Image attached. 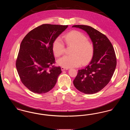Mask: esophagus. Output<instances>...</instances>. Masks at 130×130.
Returning a JSON list of instances; mask_svg holds the SVG:
<instances>
[{"label":"esophagus","mask_w":130,"mask_h":130,"mask_svg":"<svg viewBox=\"0 0 130 130\" xmlns=\"http://www.w3.org/2000/svg\"><path fill=\"white\" fill-rule=\"evenodd\" d=\"M61 70H62V71H64V70H68V68H65V67H62L61 68Z\"/></svg>","instance_id":"1"}]
</instances>
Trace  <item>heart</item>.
<instances>
[{
    "label": "heart",
    "mask_w": 130,
    "mask_h": 130,
    "mask_svg": "<svg viewBox=\"0 0 130 130\" xmlns=\"http://www.w3.org/2000/svg\"><path fill=\"white\" fill-rule=\"evenodd\" d=\"M65 41L68 46H73L71 55L65 56L57 60L59 65L65 68L78 67L81 63L86 64L92 59L94 52L92 42L87 39L83 33L77 31H72L64 36ZM54 55L58 57L65 52V45L60 37H57L53 44Z\"/></svg>",
    "instance_id": "obj_1"
}]
</instances>
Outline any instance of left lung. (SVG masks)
Listing matches in <instances>:
<instances>
[{"label":"left lung","instance_id":"1","mask_svg":"<svg viewBox=\"0 0 130 130\" xmlns=\"http://www.w3.org/2000/svg\"><path fill=\"white\" fill-rule=\"evenodd\" d=\"M72 27L86 31L94 47L91 61L84 69L78 70L74 85L82 93H98L109 83L116 67L117 58L113 47L105 35L91 26L76 25Z\"/></svg>","mask_w":130,"mask_h":130}]
</instances>
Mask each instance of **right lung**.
Segmentation results:
<instances>
[{"label":"right lung","instance_id":"obj_1","mask_svg":"<svg viewBox=\"0 0 130 130\" xmlns=\"http://www.w3.org/2000/svg\"><path fill=\"white\" fill-rule=\"evenodd\" d=\"M68 25L45 24L29 32L23 39L16 60V68L22 83L30 91L46 93L55 86L60 67L53 65L54 40Z\"/></svg>","mask_w":130,"mask_h":130}]
</instances>
